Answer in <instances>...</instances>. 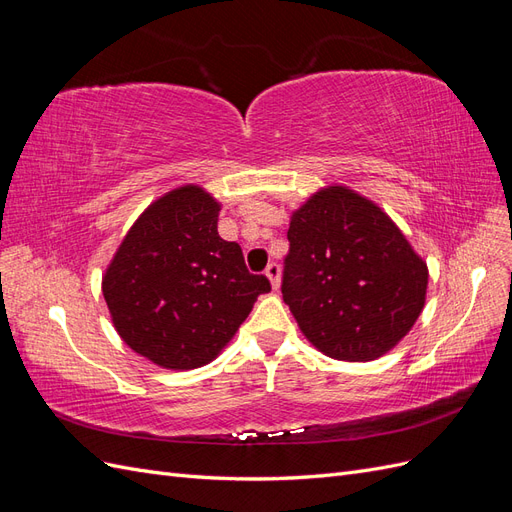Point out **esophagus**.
Returning <instances> with one entry per match:
<instances>
[{"instance_id": "34e87169", "label": "esophagus", "mask_w": 512, "mask_h": 512, "mask_svg": "<svg viewBox=\"0 0 512 512\" xmlns=\"http://www.w3.org/2000/svg\"><path fill=\"white\" fill-rule=\"evenodd\" d=\"M265 275L269 277V282H271L273 290L280 288V265H277V262H271V265H269L267 271H265Z\"/></svg>"}]
</instances>
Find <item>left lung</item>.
I'll return each mask as SVG.
<instances>
[{"label": "left lung", "instance_id": "left-lung-1", "mask_svg": "<svg viewBox=\"0 0 512 512\" xmlns=\"http://www.w3.org/2000/svg\"><path fill=\"white\" fill-rule=\"evenodd\" d=\"M282 294L299 329L331 359L365 363L421 316L427 262L376 203L329 185L292 213Z\"/></svg>", "mask_w": 512, "mask_h": 512}]
</instances>
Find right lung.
<instances>
[{
  "label": "right lung",
  "mask_w": 512,
  "mask_h": 512,
  "mask_svg": "<svg viewBox=\"0 0 512 512\" xmlns=\"http://www.w3.org/2000/svg\"><path fill=\"white\" fill-rule=\"evenodd\" d=\"M220 203L183 185L151 203L102 277L119 337L164 369L203 367L250 316L265 275L247 271L239 243L218 235Z\"/></svg>",
  "instance_id": "1"
}]
</instances>
